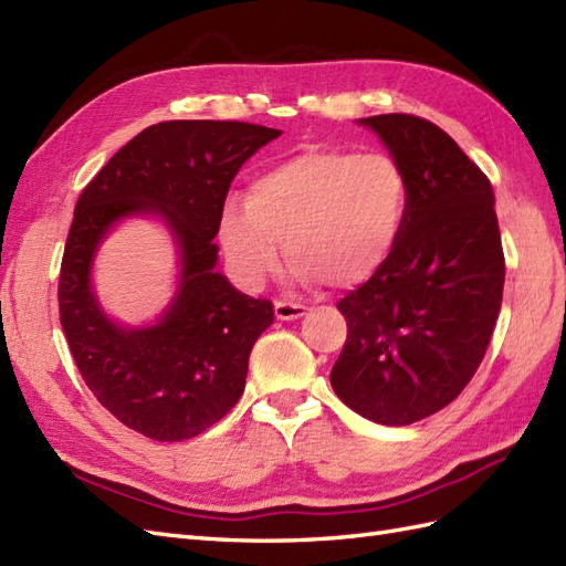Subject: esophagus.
I'll return each mask as SVG.
<instances>
[{
	"mask_svg": "<svg viewBox=\"0 0 566 566\" xmlns=\"http://www.w3.org/2000/svg\"><path fill=\"white\" fill-rule=\"evenodd\" d=\"M306 306H301V303H292V301H274V315L280 317V321H296V317L306 315Z\"/></svg>",
	"mask_w": 566,
	"mask_h": 566,
	"instance_id": "esophagus-1",
	"label": "esophagus"
}]
</instances>
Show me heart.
<instances>
[{
    "mask_svg": "<svg viewBox=\"0 0 566 566\" xmlns=\"http://www.w3.org/2000/svg\"><path fill=\"white\" fill-rule=\"evenodd\" d=\"M407 210V174L389 155L306 148L260 171L245 206L227 202L217 237L245 286L277 270L284 243L301 282L354 289L392 258Z\"/></svg>",
    "mask_w": 566,
    "mask_h": 566,
    "instance_id": "1",
    "label": "heart"
}]
</instances>
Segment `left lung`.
Listing matches in <instances>:
<instances>
[{"label": "left lung", "instance_id": "1", "mask_svg": "<svg viewBox=\"0 0 566 566\" xmlns=\"http://www.w3.org/2000/svg\"><path fill=\"white\" fill-rule=\"evenodd\" d=\"M360 122L407 174L409 210L387 265L337 303L346 342L329 382L368 421L411 426L461 395L495 329L504 289L495 193L432 122Z\"/></svg>", "mask_w": 566, "mask_h": 566}]
</instances>
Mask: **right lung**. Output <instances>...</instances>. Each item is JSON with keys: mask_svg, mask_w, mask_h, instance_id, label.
<instances>
[{"mask_svg": "<svg viewBox=\"0 0 566 566\" xmlns=\"http://www.w3.org/2000/svg\"><path fill=\"white\" fill-rule=\"evenodd\" d=\"M277 128L245 122H159L128 140L83 188L60 270V323L95 399L145 438L179 442L224 418L245 387L255 339L272 325L268 298H251L214 272L212 241L237 171ZM157 211L182 253V286L153 328L124 331L90 292L96 243L122 216Z\"/></svg>", "mask_w": 566, "mask_h": 566, "instance_id": "1", "label": "right lung"}]
</instances>
